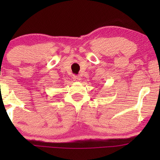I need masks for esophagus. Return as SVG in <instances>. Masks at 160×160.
Here are the masks:
<instances>
[{"label": "esophagus", "mask_w": 160, "mask_h": 160, "mask_svg": "<svg viewBox=\"0 0 160 160\" xmlns=\"http://www.w3.org/2000/svg\"><path fill=\"white\" fill-rule=\"evenodd\" d=\"M73 78L74 82H80L81 81V77L78 76H74Z\"/></svg>", "instance_id": "1"}]
</instances>
